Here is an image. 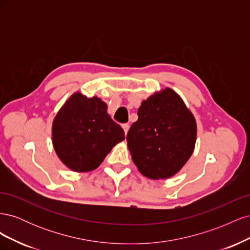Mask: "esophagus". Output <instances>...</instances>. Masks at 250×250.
<instances>
[{
  "label": "esophagus",
  "mask_w": 250,
  "mask_h": 250,
  "mask_svg": "<svg viewBox=\"0 0 250 250\" xmlns=\"http://www.w3.org/2000/svg\"><path fill=\"white\" fill-rule=\"evenodd\" d=\"M122 127H123V129H124V131H125V134H127L128 129H129V125H128V124H123Z\"/></svg>",
  "instance_id": "esophagus-1"
}]
</instances>
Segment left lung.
<instances>
[{
	"mask_svg": "<svg viewBox=\"0 0 250 250\" xmlns=\"http://www.w3.org/2000/svg\"><path fill=\"white\" fill-rule=\"evenodd\" d=\"M127 147L138 170L150 179L177 174L194 152L197 124L181 97L170 87L143 100Z\"/></svg>",
	"mask_w": 250,
	"mask_h": 250,
	"instance_id": "left-lung-1",
	"label": "left lung"
}]
</instances>
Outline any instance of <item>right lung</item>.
I'll return each mask as SVG.
<instances>
[{
	"label": "right lung",
	"mask_w": 250,
	"mask_h": 250,
	"mask_svg": "<svg viewBox=\"0 0 250 250\" xmlns=\"http://www.w3.org/2000/svg\"><path fill=\"white\" fill-rule=\"evenodd\" d=\"M125 134L99 97L74 93L52 123V144L66 168L74 172L97 169Z\"/></svg>",
	"instance_id": "obj_1"
}]
</instances>
